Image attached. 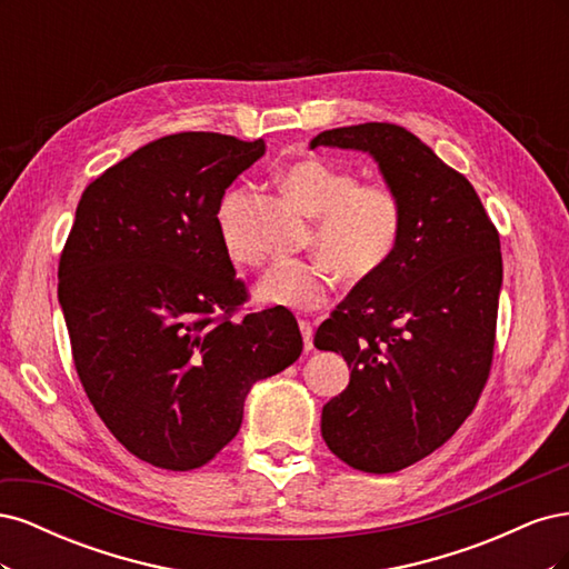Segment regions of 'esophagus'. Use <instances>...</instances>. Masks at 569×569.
Listing matches in <instances>:
<instances>
[{"instance_id": "obj_1", "label": "esophagus", "mask_w": 569, "mask_h": 569, "mask_svg": "<svg viewBox=\"0 0 569 569\" xmlns=\"http://www.w3.org/2000/svg\"><path fill=\"white\" fill-rule=\"evenodd\" d=\"M299 327H301V335H303V349L311 351L313 349V325L308 320H301Z\"/></svg>"}]
</instances>
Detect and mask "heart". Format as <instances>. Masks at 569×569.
<instances>
[{
    "label": "heart",
    "mask_w": 569,
    "mask_h": 569,
    "mask_svg": "<svg viewBox=\"0 0 569 569\" xmlns=\"http://www.w3.org/2000/svg\"><path fill=\"white\" fill-rule=\"evenodd\" d=\"M278 184L289 201L313 218L311 247L322 258L274 263L256 284V299L289 311H313L341 280L366 282L380 272L399 247L403 228L401 197L382 182H358L349 168L322 159H301L284 166ZM249 203L244 184L222 194L216 222L234 263H258V251L239 232Z\"/></svg>",
    "instance_id": "obj_1"
}]
</instances>
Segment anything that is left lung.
Listing matches in <instances>:
<instances>
[{"label":"left lung","instance_id":"left-lung-1","mask_svg":"<svg viewBox=\"0 0 569 569\" xmlns=\"http://www.w3.org/2000/svg\"><path fill=\"white\" fill-rule=\"evenodd\" d=\"M316 147L370 153L403 203L389 263L313 339L351 368L349 387L322 408L325 443L356 470L399 472L456 435L489 380L501 239L468 178L401 126L325 130Z\"/></svg>","mask_w":569,"mask_h":569}]
</instances>
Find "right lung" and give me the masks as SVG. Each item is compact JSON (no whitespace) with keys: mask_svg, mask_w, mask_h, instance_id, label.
<instances>
[{"mask_svg":"<svg viewBox=\"0 0 569 569\" xmlns=\"http://www.w3.org/2000/svg\"><path fill=\"white\" fill-rule=\"evenodd\" d=\"M266 142L178 132L84 189L59 261V303L84 393L144 462L184 472L239 432L258 380L301 356L287 308L232 320L247 287L216 211Z\"/></svg>","mask_w":569,"mask_h":569,"instance_id":"obj_1","label":"right lung"}]
</instances>
